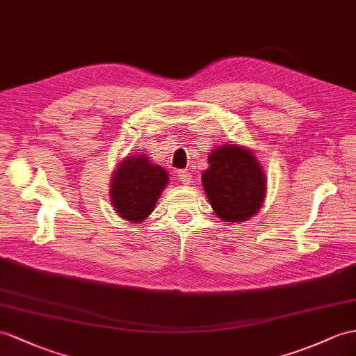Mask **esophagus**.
I'll use <instances>...</instances> for the list:
<instances>
[{
    "mask_svg": "<svg viewBox=\"0 0 356 356\" xmlns=\"http://www.w3.org/2000/svg\"><path fill=\"white\" fill-rule=\"evenodd\" d=\"M178 179H179L181 184L188 186L190 183H192V175H190V172H187V170H179L178 172Z\"/></svg>",
    "mask_w": 356,
    "mask_h": 356,
    "instance_id": "obj_1",
    "label": "esophagus"
}]
</instances>
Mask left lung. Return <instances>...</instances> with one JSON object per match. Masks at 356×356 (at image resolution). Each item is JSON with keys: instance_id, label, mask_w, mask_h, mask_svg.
I'll use <instances>...</instances> for the list:
<instances>
[{"instance_id": "left-lung-1", "label": "left lung", "mask_w": 356, "mask_h": 356, "mask_svg": "<svg viewBox=\"0 0 356 356\" xmlns=\"http://www.w3.org/2000/svg\"><path fill=\"white\" fill-rule=\"evenodd\" d=\"M210 168L202 186L216 216L225 222H245L255 216L266 196V175L250 149L220 145L208 154Z\"/></svg>"}]
</instances>
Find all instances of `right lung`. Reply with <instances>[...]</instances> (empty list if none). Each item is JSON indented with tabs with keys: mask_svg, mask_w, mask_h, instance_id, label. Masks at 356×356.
Wrapping results in <instances>:
<instances>
[{
	"mask_svg": "<svg viewBox=\"0 0 356 356\" xmlns=\"http://www.w3.org/2000/svg\"><path fill=\"white\" fill-rule=\"evenodd\" d=\"M169 177L148 155H131L119 163L111 177L110 201L120 218L140 223L154 211Z\"/></svg>",
	"mask_w": 356,
	"mask_h": 356,
	"instance_id": "obj_1",
	"label": "right lung"
}]
</instances>
